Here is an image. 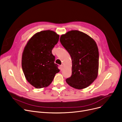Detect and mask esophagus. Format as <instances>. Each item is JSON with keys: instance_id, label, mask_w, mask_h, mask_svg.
I'll return each instance as SVG.
<instances>
[{"instance_id": "obj_1", "label": "esophagus", "mask_w": 122, "mask_h": 122, "mask_svg": "<svg viewBox=\"0 0 122 122\" xmlns=\"http://www.w3.org/2000/svg\"><path fill=\"white\" fill-rule=\"evenodd\" d=\"M60 70L61 71V70H62V69H63V66H62V65L60 66Z\"/></svg>"}]
</instances>
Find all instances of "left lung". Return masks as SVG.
<instances>
[{"label": "left lung", "instance_id": "left-lung-1", "mask_svg": "<svg viewBox=\"0 0 122 122\" xmlns=\"http://www.w3.org/2000/svg\"><path fill=\"white\" fill-rule=\"evenodd\" d=\"M60 40L72 60V74L66 83L77 89L89 86L98 74L99 53L96 42L78 30L61 35Z\"/></svg>", "mask_w": 122, "mask_h": 122}]
</instances>
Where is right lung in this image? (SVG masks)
Returning <instances> with one entry per match:
<instances>
[{
	"label": "right lung",
	"mask_w": 122,
	"mask_h": 122,
	"mask_svg": "<svg viewBox=\"0 0 122 122\" xmlns=\"http://www.w3.org/2000/svg\"><path fill=\"white\" fill-rule=\"evenodd\" d=\"M59 35L52 30L35 34L28 41L22 55L21 66L27 81L36 88L46 87L60 70L52 50Z\"/></svg>",
	"instance_id": "right-lung-1"
}]
</instances>
